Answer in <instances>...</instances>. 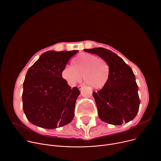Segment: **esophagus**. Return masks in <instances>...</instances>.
<instances>
[{
	"label": "esophagus",
	"instance_id": "1",
	"mask_svg": "<svg viewBox=\"0 0 161 161\" xmlns=\"http://www.w3.org/2000/svg\"><path fill=\"white\" fill-rule=\"evenodd\" d=\"M83 86H84L83 85H79V86H78V89H79L80 90H81V89L83 88Z\"/></svg>",
	"mask_w": 161,
	"mask_h": 161
}]
</instances>
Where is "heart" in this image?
Listing matches in <instances>:
<instances>
[{"instance_id":"1","label":"heart","mask_w":161,"mask_h":161,"mask_svg":"<svg viewBox=\"0 0 161 161\" xmlns=\"http://www.w3.org/2000/svg\"><path fill=\"white\" fill-rule=\"evenodd\" d=\"M72 66L67 65L61 76L68 83L74 85L80 83L83 76L85 83L92 89H100L107 83L109 76L108 63L95 55L81 53L72 60Z\"/></svg>"}]
</instances>
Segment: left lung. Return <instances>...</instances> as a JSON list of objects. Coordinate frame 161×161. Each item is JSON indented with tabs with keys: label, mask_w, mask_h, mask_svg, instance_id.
I'll list each match as a JSON object with an SVG mask.
<instances>
[{
	"label": "left lung",
	"mask_w": 161,
	"mask_h": 161,
	"mask_svg": "<svg viewBox=\"0 0 161 161\" xmlns=\"http://www.w3.org/2000/svg\"><path fill=\"white\" fill-rule=\"evenodd\" d=\"M83 50L98 55L109 67L108 82L98 92H92L101 120L119 125L133 120L138 111L140 100L131 68L108 49L98 47Z\"/></svg>",
	"instance_id": "left-lung-1"
}]
</instances>
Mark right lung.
I'll return each instance as SVG.
<instances>
[{"label": "right lung", "mask_w": 161, "mask_h": 161, "mask_svg": "<svg viewBox=\"0 0 161 161\" xmlns=\"http://www.w3.org/2000/svg\"><path fill=\"white\" fill-rule=\"evenodd\" d=\"M78 52L47 51L28 70L23 83V108L31 124L52 130L73 120L80 92L77 87L71 89L61 72Z\"/></svg>", "instance_id": "1"}]
</instances>
